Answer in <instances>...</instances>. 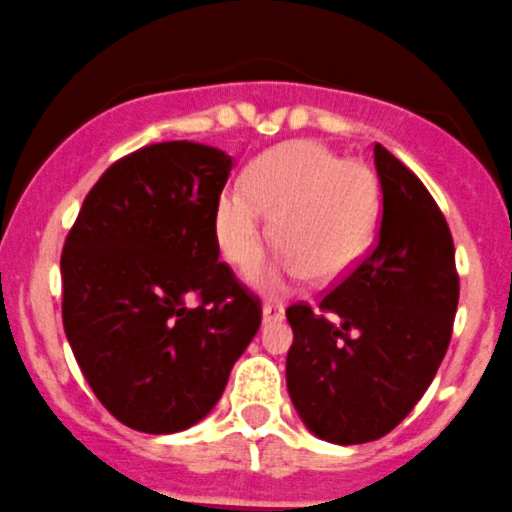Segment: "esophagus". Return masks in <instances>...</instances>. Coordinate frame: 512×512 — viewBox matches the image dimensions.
<instances>
[{
	"instance_id": "34e87169",
	"label": "esophagus",
	"mask_w": 512,
	"mask_h": 512,
	"mask_svg": "<svg viewBox=\"0 0 512 512\" xmlns=\"http://www.w3.org/2000/svg\"><path fill=\"white\" fill-rule=\"evenodd\" d=\"M261 319H264V324H271V321H281V319H284V306L274 304V301H266V304L261 306Z\"/></svg>"
}]
</instances>
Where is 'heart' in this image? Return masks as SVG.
Listing matches in <instances>:
<instances>
[{"instance_id":"b5f03b06","label":"heart","mask_w":512,"mask_h":512,"mask_svg":"<svg viewBox=\"0 0 512 512\" xmlns=\"http://www.w3.org/2000/svg\"><path fill=\"white\" fill-rule=\"evenodd\" d=\"M379 180L369 165L339 158L314 140H289L248 165L241 188H226L216 201L213 228L231 264L259 261L266 238L284 248L256 284L276 289L309 274L337 281L362 261L379 226Z\"/></svg>"}]
</instances>
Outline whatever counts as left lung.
I'll list each match as a JSON object with an SVG mask.
<instances>
[{
  "label": "left lung",
  "instance_id": "1",
  "mask_svg": "<svg viewBox=\"0 0 512 512\" xmlns=\"http://www.w3.org/2000/svg\"><path fill=\"white\" fill-rule=\"evenodd\" d=\"M382 221L372 251L321 296L286 309V387L301 422L334 445L392 432L420 402L452 337L460 276L445 216L422 180L374 145Z\"/></svg>",
  "mask_w": 512,
  "mask_h": 512
}]
</instances>
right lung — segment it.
Here are the masks:
<instances>
[{"mask_svg":"<svg viewBox=\"0 0 512 512\" xmlns=\"http://www.w3.org/2000/svg\"><path fill=\"white\" fill-rule=\"evenodd\" d=\"M231 168L211 145L140 148L100 175L67 233V342L102 407L138 432L201 422L259 332V299L218 261Z\"/></svg>","mask_w":512,"mask_h":512,"instance_id":"add662e5","label":"right lung"}]
</instances>
